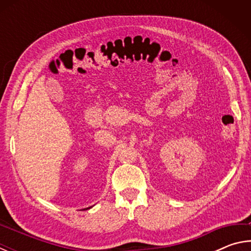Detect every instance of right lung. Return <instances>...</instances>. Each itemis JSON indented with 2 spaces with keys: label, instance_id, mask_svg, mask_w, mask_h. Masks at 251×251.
<instances>
[{
  "label": "right lung",
  "instance_id": "1",
  "mask_svg": "<svg viewBox=\"0 0 251 251\" xmlns=\"http://www.w3.org/2000/svg\"><path fill=\"white\" fill-rule=\"evenodd\" d=\"M93 206H91V207H87V208H84V209L83 210H87V209H91V208H92Z\"/></svg>",
  "mask_w": 251,
  "mask_h": 251
}]
</instances>
